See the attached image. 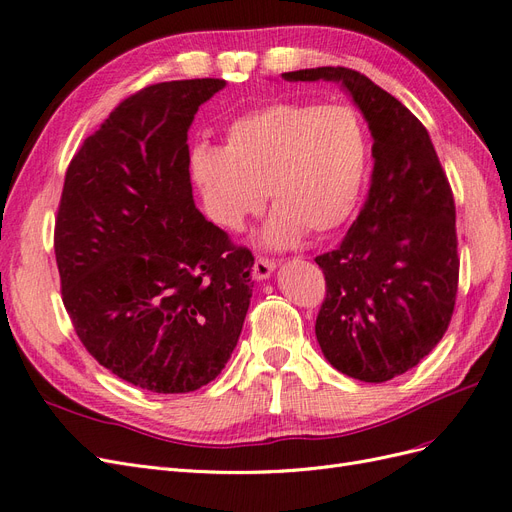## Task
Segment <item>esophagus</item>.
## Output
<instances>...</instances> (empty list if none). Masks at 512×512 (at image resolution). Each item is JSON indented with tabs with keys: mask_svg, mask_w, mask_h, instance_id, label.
<instances>
[{
	"mask_svg": "<svg viewBox=\"0 0 512 512\" xmlns=\"http://www.w3.org/2000/svg\"><path fill=\"white\" fill-rule=\"evenodd\" d=\"M276 270V261L268 259V257H257L255 266H253V276L255 280H266L272 276V272Z\"/></svg>",
	"mask_w": 512,
	"mask_h": 512,
	"instance_id": "esophagus-1",
	"label": "esophagus"
}]
</instances>
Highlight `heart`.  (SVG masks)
Here are the masks:
<instances>
[{
    "mask_svg": "<svg viewBox=\"0 0 512 512\" xmlns=\"http://www.w3.org/2000/svg\"><path fill=\"white\" fill-rule=\"evenodd\" d=\"M368 134L349 106L278 102L234 119L225 144H197L191 176L206 217L240 232L251 214L276 206L259 244L289 249L310 229L327 236L355 212L368 174Z\"/></svg>",
    "mask_w": 512,
    "mask_h": 512,
    "instance_id": "1",
    "label": "heart"
}]
</instances>
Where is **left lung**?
<instances>
[{
    "label": "left lung",
    "mask_w": 512,
    "mask_h": 512,
    "mask_svg": "<svg viewBox=\"0 0 512 512\" xmlns=\"http://www.w3.org/2000/svg\"><path fill=\"white\" fill-rule=\"evenodd\" d=\"M283 78L338 82L372 134L366 202L338 249L315 259L327 285L315 334L338 372L391 381L432 353L453 315L459 257L449 180L421 121L368 76L312 68Z\"/></svg>",
    "instance_id": "obj_1"
}]
</instances>
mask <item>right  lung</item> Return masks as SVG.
<instances>
[{
	"mask_svg": "<svg viewBox=\"0 0 512 512\" xmlns=\"http://www.w3.org/2000/svg\"><path fill=\"white\" fill-rule=\"evenodd\" d=\"M227 85L172 80L127 97L74 155L55 223L63 306L85 349L153 393L208 385L232 357L253 255L195 208L187 131Z\"/></svg>",
	"mask_w": 512,
	"mask_h": 512,
	"instance_id": "1",
	"label": "right lung"
}]
</instances>
